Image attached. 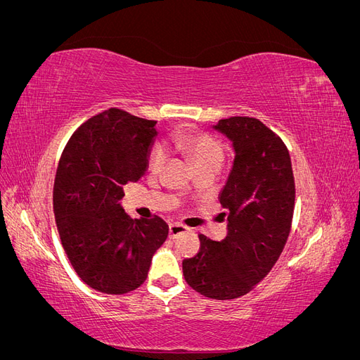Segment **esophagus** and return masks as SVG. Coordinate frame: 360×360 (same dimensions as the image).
Returning a JSON list of instances; mask_svg holds the SVG:
<instances>
[{"label":"esophagus","instance_id":"34e87169","mask_svg":"<svg viewBox=\"0 0 360 360\" xmlns=\"http://www.w3.org/2000/svg\"><path fill=\"white\" fill-rule=\"evenodd\" d=\"M188 230H189L188 226L180 225V224H172V225H169V238H176L177 236L186 233Z\"/></svg>","mask_w":360,"mask_h":360}]
</instances>
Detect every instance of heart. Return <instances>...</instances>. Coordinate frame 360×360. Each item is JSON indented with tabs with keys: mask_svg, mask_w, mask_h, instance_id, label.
<instances>
[{
	"mask_svg": "<svg viewBox=\"0 0 360 360\" xmlns=\"http://www.w3.org/2000/svg\"><path fill=\"white\" fill-rule=\"evenodd\" d=\"M167 147L189 159L197 171L201 168L219 169L225 158L222 144L214 136L205 132H181L172 135L168 139ZM163 163H165V151L160 147H155L148 158L150 169L159 171L162 169Z\"/></svg>",
	"mask_w": 360,
	"mask_h": 360,
	"instance_id": "obj_1",
	"label": "heart"
}]
</instances>
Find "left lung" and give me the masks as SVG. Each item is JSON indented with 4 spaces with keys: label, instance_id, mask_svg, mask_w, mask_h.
Here are the masks:
<instances>
[{
    "label": "left lung",
    "instance_id": "1",
    "mask_svg": "<svg viewBox=\"0 0 360 360\" xmlns=\"http://www.w3.org/2000/svg\"><path fill=\"white\" fill-rule=\"evenodd\" d=\"M233 141V169L219 193L228 216L222 242L200 237L198 254L183 259L188 285L205 297L231 300L257 287L275 266L291 231L296 184L288 148L254 117L219 120Z\"/></svg>",
    "mask_w": 360,
    "mask_h": 360
}]
</instances>
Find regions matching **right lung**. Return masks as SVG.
I'll return each instance as SVG.
<instances>
[{
	"label": "right lung",
	"instance_id": "right-lung-1",
	"mask_svg": "<svg viewBox=\"0 0 360 360\" xmlns=\"http://www.w3.org/2000/svg\"><path fill=\"white\" fill-rule=\"evenodd\" d=\"M156 123L111 108L76 129L61 153L52 193L57 230L72 267L96 291L143 285L168 237L159 216L132 219L118 204L126 184L147 171Z\"/></svg>",
	"mask_w": 360,
	"mask_h": 360
}]
</instances>
